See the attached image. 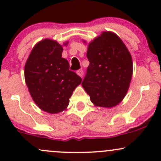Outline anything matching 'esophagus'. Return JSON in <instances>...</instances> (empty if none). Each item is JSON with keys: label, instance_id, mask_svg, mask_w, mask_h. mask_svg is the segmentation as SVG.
<instances>
[{"label": "esophagus", "instance_id": "obj_1", "mask_svg": "<svg viewBox=\"0 0 161 161\" xmlns=\"http://www.w3.org/2000/svg\"><path fill=\"white\" fill-rule=\"evenodd\" d=\"M76 73H77L78 75L80 76L81 78H82V75H83V71H82V70H78L77 72H76Z\"/></svg>", "mask_w": 161, "mask_h": 161}]
</instances>
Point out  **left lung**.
Here are the masks:
<instances>
[{"label": "left lung", "mask_w": 161, "mask_h": 161, "mask_svg": "<svg viewBox=\"0 0 161 161\" xmlns=\"http://www.w3.org/2000/svg\"><path fill=\"white\" fill-rule=\"evenodd\" d=\"M86 56L90 65L82 87L95 106L115 107L122 101L130 85V52L117 34L105 31L89 43Z\"/></svg>", "instance_id": "obj_1"}]
</instances>
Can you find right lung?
I'll list each match as a JSON object with an SVG mask.
<instances>
[{"label":"right lung","mask_w":161,"mask_h":161,"mask_svg":"<svg viewBox=\"0 0 161 161\" xmlns=\"http://www.w3.org/2000/svg\"><path fill=\"white\" fill-rule=\"evenodd\" d=\"M62 47L50 39L38 42L25 65V83L32 100L40 109L49 114L65 111L73 91L82 82L62 58Z\"/></svg>","instance_id":"right-lung-1"}]
</instances>
